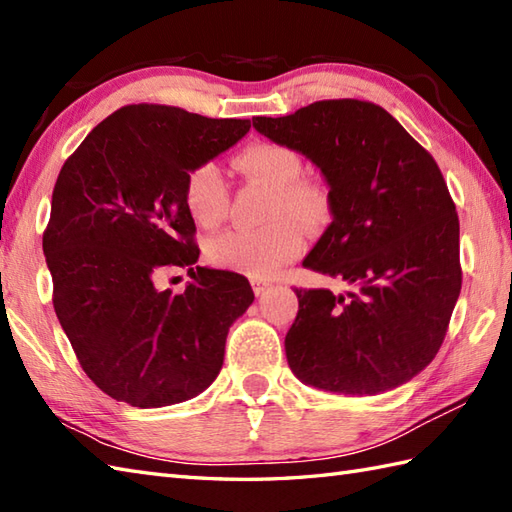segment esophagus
Listing matches in <instances>:
<instances>
[{"label": "esophagus", "mask_w": 512, "mask_h": 512, "mask_svg": "<svg viewBox=\"0 0 512 512\" xmlns=\"http://www.w3.org/2000/svg\"><path fill=\"white\" fill-rule=\"evenodd\" d=\"M251 285H253V292H255L257 296H261V294H264V292L270 288V283L261 281V279H253V281H251Z\"/></svg>", "instance_id": "esophagus-1"}]
</instances>
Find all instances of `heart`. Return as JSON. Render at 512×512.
Instances as JSON below:
<instances>
[{
    "label": "heart",
    "instance_id": "b5f03b06",
    "mask_svg": "<svg viewBox=\"0 0 512 512\" xmlns=\"http://www.w3.org/2000/svg\"><path fill=\"white\" fill-rule=\"evenodd\" d=\"M235 165L246 178L272 189L264 229H231L211 237L205 255L213 266L266 279L305 248V229H320L331 216L325 185L303 176V157L279 141H255L237 152ZM183 200L200 227H216L227 216L229 185L216 161H200L185 176Z\"/></svg>",
    "mask_w": 512,
    "mask_h": 512
}]
</instances>
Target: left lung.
Masks as SVG:
<instances>
[{
  "label": "left lung",
  "mask_w": 512,
  "mask_h": 512,
  "mask_svg": "<svg viewBox=\"0 0 512 512\" xmlns=\"http://www.w3.org/2000/svg\"><path fill=\"white\" fill-rule=\"evenodd\" d=\"M253 126L303 152L329 185L334 222L303 266L358 283L347 296L296 288L292 373L342 395L410 382L441 349L462 285L458 213L434 157L366 100H320Z\"/></svg>",
  "instance_id": "left-lung-1"
}]
</instances>
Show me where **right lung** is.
Instances as JSON below:
<instances>
[{"mask_svg":"<svg viewBox=\"0 0 512 512\" xmlns=\"http://www.w3.org/2000/svg\"><path fill=\"white\" fill-rule=\"evenodd\" d=\"M251 120H211L168 104H128L65 161L43 253L52 303L91 382L135 408L196 397L218 377L229 327L255 294L246 277L194 266L183 200L192 165L240 141ZM187 267L183 295L153 277Z\"/></svg>","mask_w":512,"mask_h":512,"instance_id":"1","label":"right lung"}]
</instances>
